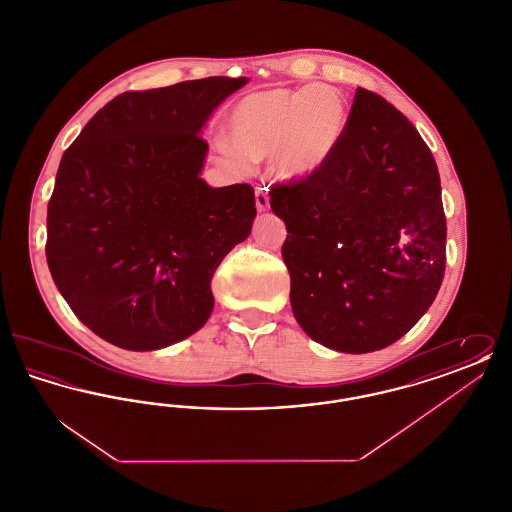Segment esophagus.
Instances as JSON below:
<instances>
[{
	"mask_svg": "<svg viewBox=\"0 0 512 512\" xmlns=\"http://www.w3.org/2000/svg\"><path fill=\"white\" fill-rule=\"evenodd\" d=\"M255 201H257V209L259 211H267L268 207H270V203H268V188L257 186L255 188Z\"/></svg>",
	"mask_w": 512,
	"mask_h": 512,
	"instance_id": "esophagus-1",
	"label": "esophagus"
}]
</instances>
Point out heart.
Listing matches in <instances>:
<instances>
[{
	"label": "heart",
	"instance_id": "heart-1",
	"mask_svg": "<svg viewBox=\"0 0 512 512\" xmlns=\"http://www.w3.org/2000/svg\"><path fill=\"white\" fill-rule=\"evenodd\" d=\"M347 107L340 92L326 84L299 90L272 88L238 103L228 122V140L245 159L274 155V171L284 180H301L317 172L340 144ZM228 161L244 159L222 147Z\"/></svg>",
	"mask_w": 512,
	"mask_h": 512
}]
</instances>
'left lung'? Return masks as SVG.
<instances>
[{
  "label": "left lung",
  "instance_id": "1",
  "mask_svg": "<svg viewBox=\"0 0 512 512\" xmlns=\"http://www.w3.org/2000/svg\"><path fill=\"white\" fill-rule=\"evenodd\" d=\"M293 317L311 340L370 353L403 338L445 274L436 159L413 122L357 88L340 144L307 178L274 184Z\"/></svg>",
  "mask_w": 512,
  "mask_h": 512
}]
</instances>
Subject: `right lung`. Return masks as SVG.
<instances>
[{
  "instance_id": "add662e5",
  "label": "right lung",
  "mask_w": 512,
  "mask_h": 512,
  "mask_svg": "<svg viewBox=\"0 0 512 512\" xmlns=\"http://www.w3.org/2000/svg\"><path fill=\"white\" fill-rule=\"evenodd\" d=\"M247 78L209 76L124 92L63 153L48 203L46 259L94 334L151 351L211 317V280L257 215L249 184L199 178L211 113Z\"/></svg>"
}]
</instances>
